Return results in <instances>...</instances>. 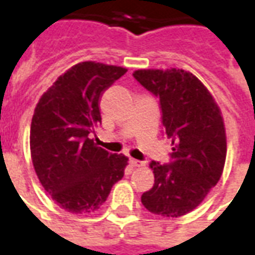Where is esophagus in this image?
Segmentation results:
<instances>
[{
	"label": "esophagus",
	"mask_w": 255,
	"mask_h": 255,
	"mask_svg": "<svg viewBox=\"0 0 255 255\" xmlns=\"http://www.w3.org/2000/svg\"><path fill=\"white\" fill-rule=\"evenodd\" d=\"M129 165L133 166V168H136V166H142V165H143V162H142V161L133 160V158H129Z\"/></svg>",
	"instance_id": "1"
}]
</instances>
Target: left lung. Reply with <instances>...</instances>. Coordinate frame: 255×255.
<instances>
[{"label": "left lung", "instance_id": "1", "mask_svg": "<svg viewBox=\"0 0 255 255\" xmlns=\"http://www.w3.org/2000/svg\"><path fill=\"white\" fill-rule=\"evenodd\" d=\"M132 75L160 100L162 126L172 140L171 161L150 162L154 186L142 194V203L151 213L180 217L221 177L227 155L221 112L202 82L184 69H139Z\"/></svg>", "mask_w": 255, "mask_h": 255}]
</instances>
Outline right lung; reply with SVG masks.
<instances>
[{
    "label": "right lung",
    "mask_w": 255,
    "mask_h": 255,
    "mask_svg": "<svg viewBox=\"0 0 255 255\" xmlns=\"http://www.w3.org/2000/svg\"><path fill=\"white\" fill-rule=\"evenodd\" d=\"M127 72L84 61L69 68L42 95L32 116L30 147L39 182L69 213H91L122 180L128 158L94 143L105 90Z\"/></svg>",
    "instance_id": "obj_1"
}]
</instances>
